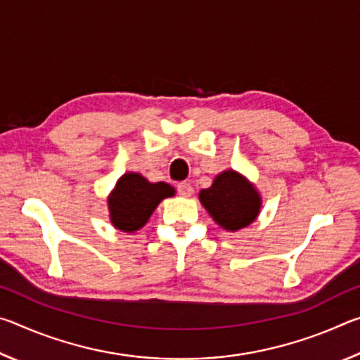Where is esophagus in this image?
Listing matches in <instances>:
<instances>
[{"label": "esophagus", "instance_id": "esophagus-1", "mask_svg": "<svg viewBox=\"0 0 360 360\" xmlns=\"http://www.w3.org/2000/svg\"><path fill=\"white\" fill-rule=\"evenodd\" d=\"M178 193L181 197H191L193 193V187L188 182H181V184H178Z\"/></svg>", "mask_w": 360, "mask_h": 360}]
</instances>
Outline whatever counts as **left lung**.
Listing matches in <instances>:
<instances>
[{"instance_id":"8db88e82","label":"left lung","mask_w":360,"mask_h":360,"mask_svg":"<svg viewBox=\"0 0 360 360\" xmlns=\"http://www.w3.org/2000/svg\"><path fill=\"white\" fill-rule=\"evenodd\" d=\"M198 198L214 222L229 231L248 227L259 216L262 206L255 187L233 169L217 174L211 187L202 188Z\"/></svg>"}]
</instances>
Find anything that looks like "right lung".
Listing matches in <instances>:
<instances>
[{"mask_svg":"<svg viewBox=\"0 0 360 360\" xmlns=\"http://www.w3.org/2000/svg\"><path fill=\"white\" fill-rule=\"evenodd\" d=\"M174 188L167 182H149L138 173H125L109 193V217L115 229L133 233L149 221L163 198L173 197Z\"/></svg>","mask_w":360,"mask_h":360,"instance_id":"obj_1","label":"right lung"}]
</instances>
